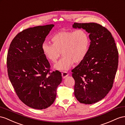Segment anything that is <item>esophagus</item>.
Returning <instances> with one entry per match:
<instances>
[{"mask_svg":"<svg viewBox=\"0 0 125 125\" xmlns=\"http://www.w3.org/2000/svg\"><path fill=\"white\" fill-rule=\"evenodd\" d=\"M69 73L66 72H63L62 73V76L63 77V78H66L67 76H69Z\"/></svg>","mask_w":125,"mask_h":125,"instance_id":"esophagus-1","label":"esophagus"}]
</instances>
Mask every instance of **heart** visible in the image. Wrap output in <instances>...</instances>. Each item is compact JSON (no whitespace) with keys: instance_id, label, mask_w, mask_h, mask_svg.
<instances>
[{"instance_id":"1","label":"heart","mask_w":125,"mask_h":125,"mask_svg":"<svg viewBox=\"0 0 125 125\" xmlns=\"http://www.w3.org/2000/svg\"><path fill=\"white\" fill-rule=\"evenodd\" d=\"M52 44L44 42L41 45L43 55L49 62L55 63L61 52L64 58L54 65L55 70H69L74 62H82L86 56L90 45L88 35L84 30L75 31H61L51 38Z\"/></svg>"}]
</instances>
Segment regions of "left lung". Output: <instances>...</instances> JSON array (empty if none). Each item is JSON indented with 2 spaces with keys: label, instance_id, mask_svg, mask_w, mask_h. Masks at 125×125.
Here are the masks:
<instances>
[{
  "label": "left lung",
  "instance_id": "8db88e82",
  "mask_svg": "<svg viewBox=\"0 0 125 125\" xmlns=\"http://www.w3.org/2000/svg\"><path fill=\"white\" fill-rule=\"evenodd\" d=\"M73 28L86 30L91 40L86 56L72 70L74 95L81 103L92 104L104 98L113 87L118 50L111 33L100 24L74 23Z\"/></svg>",
  "mask_w": 125,
  "mask_h": 125
}]
</instances>
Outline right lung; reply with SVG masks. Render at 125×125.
Instances as JSON below:
<instances>
[{"instance_id":"1","label":"right lung","mask_w":125,"mask_h":125,"mask_svg":"<svg viewBox=\"0 0 125 125\" xmlns=\"http://www.w3.org/2000/svg\"><path fill=\"white\" fill-rule=\"evenodd\" d=\"M54 24L28 28L18 34L10 45L7 64L9 80L24 104L37 109L54 103L61 83L58 71L49 73L50 65L41 45Z\"/></svg>"}]
</instances>
